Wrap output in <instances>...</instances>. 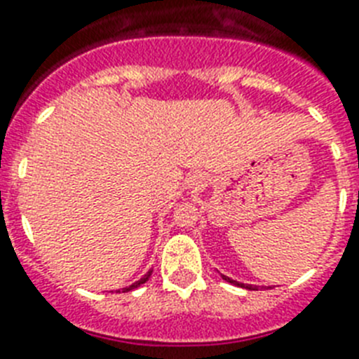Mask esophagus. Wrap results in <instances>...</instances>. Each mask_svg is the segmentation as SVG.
<instances>
[{"instance_id":"1","label":"esophagus","mask_w":359,"mask_h":359,"mask_svg":"<svg viewBox=\"0 0 359 359\" xmlns=\"http://www.w3.org/2000/svg\"><path fill=\"white\" fill-rule=\"evenodd\" d=\"M205 183H207V177L203 176V174L194 172L189 176V185L191 187H196V189H200V187H205Z\"/></svg>"}]
</instances>
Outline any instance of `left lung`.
I'll list each match as a JSON object with an SVG mask.
<instances>
[{
  "label": "left lung",
  "instance_id": "left-lung-1",
  "mask_svg": "<svg viewBox=\"0 0 359 359\" xmlns=\"http://www.w3.org/2000/svg\"><path fill=\"white\" fill-rule=\"evenodd\" d=\"M222 277H224V279H226V280H227V283H231V284H238V286H244V284H240V283H236V280L229 279V277H226V275H222ZM244 288H248V290H257V288H255V286H244Z\"/></svg>",
  "mask_w": 359,
  "mask_h": 359
}]
</instances>
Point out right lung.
Wrapping results in <instances>:
<instances>
[{"label": "right lung", "mask_w": 359, "mask_h": 359, "mask_svg": "<svg viewBox=\"0 0 359 359\" xmlns=\"http://www.w3.org/2000/svg\"><path fill=\"white\" fill-rule=\"evenodd\" d=\"M150 275H152V269H150V271H148V273H147V275H144L143 279H139V280H137V283H133V284H132V286H128V288H124V292H130V290H133V288H137V286H141V284H144V283H147V280H148V279H150Z\"/></svg>", "instance_id": "1"}]
</instances>
